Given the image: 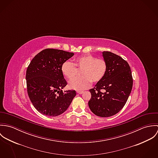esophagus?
Wrapping results in <instances>:
<instances>
[{
    "label": "esophagus",
    "instance_id": "34e87169",
    "mask_svg": "<svg viewBox=\"0 0 158 158\" xmlns=\"http://www.w3.org/2000/svg\"><path fill=\"white\" fill-rule=\"evenodd\" d=\"M77 92L78 94H81L83 92V91H81V90H77Z\"/></svg>",
    "mask_w": 158,
    "mask_h": 158
}]
</instances>
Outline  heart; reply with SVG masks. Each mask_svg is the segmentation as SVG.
<instances>
[{
    "instance_id": "obj_1",
    "label": "heart",
    "mask_w": 158,
    "mask_h": 158,
    "mask_svg": "<svg viewBox=\"0 0 158 158\" xmlns=\"http://www.w3.org/2000/svg\"><path fill=\"white\" fill-rule=\"evenodd\" d=\"M76 67L82 69V76L70 81L69 86L71 89L80 90L88 88L90 82H100L105 77L108 66L105 60L86 55L77 58L74 64L69 61H65L61 66V72L69 80H71L77 73Z\"/></svg>"
}]
</instances>
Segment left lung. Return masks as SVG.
Listing matches in <instances>:
<instances>
[{"label": "left lung", "mask_w": 158, "mask_h": 158, "mask_svg": "<svg viewBox=\"0 0 158 158\" xmlns=\"http://www.w3.org/2000/svg\"><path fill=\"white\" fill-rule=\"evenodd\" d=\"M102 55L107 63V71L103 78L89 90L91 98L88 105L96 115L108 117L125 106L132 90L133 77L128 63L122 57L105 51Z\"/></svg>", "instance_id": "obj_1"}]
</instances>
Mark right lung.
Masks as SVG:
<instances>
[{"mask_svg":"<svg viewBox=\"0 0 158 158\" xmlns=\"http://www.w3.org/2000/svg\"><path fill=\"white\" fill-rule=\"evenodd\" d=\"M73 53L46 48L31 61L26 72L28 97L36 110L43 115L55 117L65 112L76 95L74 90L63 89L67 82L61 66Z\"/></svg>","mask_w":158,"mask_h":158,"instance_id":"right-lung-1","label":"right lung"}]
</instances>
